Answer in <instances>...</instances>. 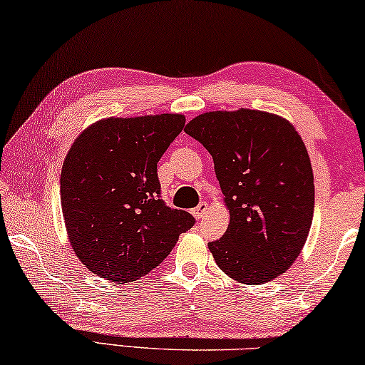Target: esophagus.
I'll return each instance as SVG.
<instances>
[{
    "instance_id": "1",
    "label": "esophagus",
    "mask_w": 365,
    "mask_h": 365,
    "mask_svg": "<svg viewBox=\"0 0 365 365\" xmlns=\"http://www.w3.org/2000/svg\"><path fill=\"white\" fill-rule=\"evenodd\" d=\"M207 210H208L207 202H200V204L197 205L194 210H192V215H194L195 218H204V215L207 213Z\"/></svg>"
}]
</instances>
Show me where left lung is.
<instances>
[{
  "label": "left lung",
  "instance_id": "1",
  "mask_svg": "<svg viewBox=\"0 0 365 365\" xmlns=\"http://www.w3.org/2000/svg\"><path fill=\"white\" fill-rule=\"evenodd\" d=\"M184 133L212 155L230 210L208 249L244 284H264L294 264L314 217V173L306 145L284 118L267 111H208Z\"/></svg>",
  "mask_w": 365,
  "mask_h": 365
}]
</instances>
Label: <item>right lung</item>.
Instances as JSON below:
<instances>
[{
	"mask_svg": "<svg viewBox=\"0 0 365 365\" xmlns=\"http://www.w3.org/2000/svg\"><path fill=\"white\" fill-rule=\"evenodd\" d=\"M182 115L106 118L71 145L61 170L69 242L92 273L130 283L163 262L195 223L160 199L157 163L184 129Z\"/></svg>",
	"mask_w": 365,
	"mask_h": 365,
	"instance_id": "obj_1",
	"label": "right lung"
}]
</instances>
